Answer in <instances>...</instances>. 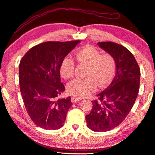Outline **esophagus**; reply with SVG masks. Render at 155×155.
Masks as SVG:
<instances>
[{"label":"esophagus","mask_w":155,"mask_h":155,"mask_svg":"<svg viewBox=\"0 0 155 155\" xmlns=\"http://www.w3.org/2000/svg\"><path fill=\"white\" fill-rule=\"evenodd\" d=\"M80 100H81V99H80V98H78V97H72L71 98L72 102H78V101H80Z\"/></svg>","instance_id":"1"}]
</instances>
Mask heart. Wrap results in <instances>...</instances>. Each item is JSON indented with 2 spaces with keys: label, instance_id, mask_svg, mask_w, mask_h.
Masks as SVG:
<instances>
[{
  "label": "heart",
  "instance_id": "obj_1",
  "mask_svg": "<svg viewBox=\"0 0 155 155\" xmlns=\"http://www.w3.org/2000/svg\"><path fill=\"white\" fill-rule=\"evenodd\" d=\"M78 63L87 66L85 78H77L67 85V91L76 97L89 96L97 89L104 87L111 82L116 70V61L109 53H103L91 45H85L76 53ZM75 64L74 60L65 57L60 65L61 77L68 79L74 76Z\"/></svg>",
  "mask_w": 155,
  "mask_h": 155
}]
</instances>
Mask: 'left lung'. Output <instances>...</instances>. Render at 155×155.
Listing matches in <instances>:
<instances>
[{
  "instance_id": "1",
  "label": "left lung",
  "mask_w": 155,
  "mask_h": 155,
  "mask_svg": "<svg viewBox=\"0 0 155 155\" xmlns=\"http://www.w3.org/2000/svg\"><path fill=\"white\" fill-rule=\"evenodd\" d=\"M113 56L116 75L107 88L92 101L91 112L85 116L87 125L94 131H107L125 120L139 92L140 70L133 54L125 47L113 42L97 43Z\"/></svg>"
}]
</instances>
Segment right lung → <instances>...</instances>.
<instances>
[{
    "instance_id": "1",
    "label": "right lung",
    "mask_w": 155,
    "mask_h": 155,
    "mask_svg": "<svg viewBox=\"0 0 155 155\" xmlns=\"http://www.w3.org/2000/svg\"><path fill=\"white\" fill-rule=\"evenodd\" d=\"M80 43L48 41L31 48L19 66V89L28 114L45 129L61 128L72 105L71 97L58 99L65 90L59 68L61 60Z\"/></svg>"
}]
</instances>
